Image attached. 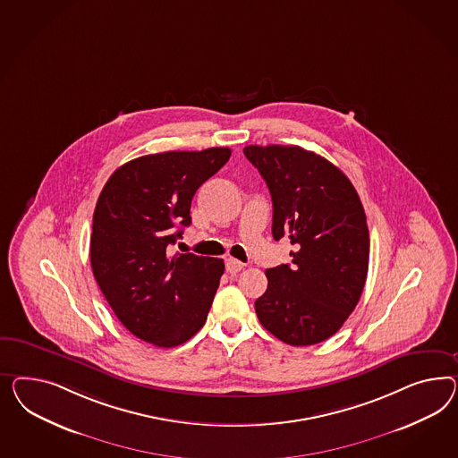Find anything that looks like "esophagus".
<instances>
[{
    "instance_id": "obj_1",
    "label": "esophagus",
    "mask_w": 458,
    "mask_h": 458,
    "mask_svg": "<svg viewBox=\"0 0 458 458\" xmlns=\"http://www.w3.org/2000/svg\"><path fill=\"white\" fill-rule=\"evenodd\" d=\"M225 265H226V272L228 273L242 272V270H243V267H245L242 261L235 260V259H228Z\"/></svg>"
}]
</instances>
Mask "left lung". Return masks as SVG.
Segmentation results:
<instances>
[{
    "mask_svg": "<svg viewBox=\"0 0 458 458\" xmlns=\"http://www.w3.org/2000/svg\"><path fill=\"white\" fill-rule=\"evenodd\" d=\"M243 153L270 190L273 238L297 248L290 265L265 272L257 317L288 345L320 344L342 328L367 280L370 236L359 193L313 151L250 145Z\"/></svg>",
    "mask_w": 458,
    "mask_h": 458,
    "instance_id": "left-lung-1",
    "label": "left lung"
}]
</instances>
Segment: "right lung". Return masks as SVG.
Wrapping results in <instances>:
<instances>
[{
	"instance_id": "obj_1",
	"label": "right lung",
	"mask_w": 458,
	"mask_h": 458,
	"mask_svg": "<svg viewBox=\"0 0 458 458\" xmlns=\"http://www.w3.org/2000/svg\"><path fill=\"white\" fill-rule=\"evenodd\" d=\"M230 155L208 148L140 157L122 165L99 193L89 242L93 275L124 328L151 345H182L207 322L225 263L193 253L170 257L168 245L191 223L198 188Z\"/></svg>"
}]
</instances>
